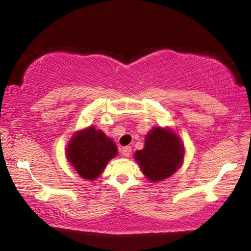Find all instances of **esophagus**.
<instances>
[{"label":"esophagus","instance_id":"34e87169","mask_svg":"<svg viewBox=\"0 0 251 251\" xmlns=\"http://www.w3.org/2000/svg\"><path fill=\"white\" fill-rule=\"evenodd\" d=\"M131 154V147L130 146H126L122 148V155L124 157H129Z\"/></svg>","mask_w":251,"mask_h":251}]
</instances>
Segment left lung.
Listing matches in <instances>:
<instances>
[{
	"mask_svg": "<svg viewBox=\"0 0 251 251\" xmlns=\"http://www.w3.org/2000/svg\"><path fill=\"white\" fill-rule=\"evenodd\" d=\"M184 145L172 129L154 127L146 135L145 146L135 152L134 158L151 182L171 177L182 165Z\"/></svg>",
	"mask_w": 251,
	"mask_h": 251,
	"instance_id": "left-lung-1",
	"label": "left lung"
}]
</instances>
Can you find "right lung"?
I'll list each match as a JSON object with an SVG mask.
<instances>
[{"mask_svg": "<svg viewBox=\"0 0 251 251\" xmlns=\"http://www.w3.org/2000/svg\"><path fill=\"white\" fill-rule=\"evenodd\" d=\"M117 155L116 144L94 126L79 130L66 148V158L84 179L94 180Z\"/></svg>", "mask_w": 251, "mask_h": 251, "instance_id": "add662e5", "label": "right lung"}]
</instances>
